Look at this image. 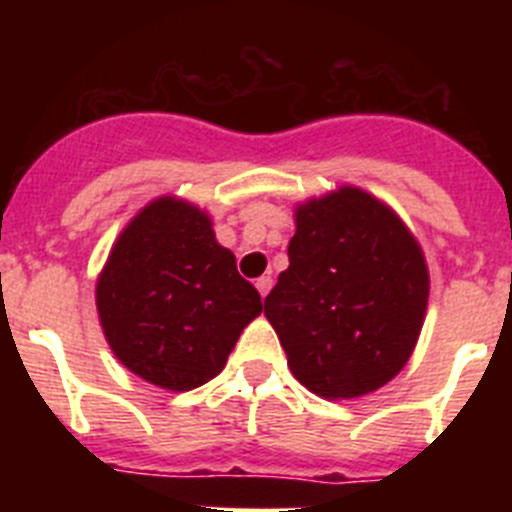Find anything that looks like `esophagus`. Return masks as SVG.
I'll return each instance as SVG.
<instances>
[{"instance_id":"obj_1","label":"esophagus","mask_w":512,"mask_h":512,"mask_svg":"<svg viewBox=\"0 0 512 512\" xmlns=\"http://www.w3.org/2000/svg\"><path fill=\"white\" fill-rule=\"evenodd\" d=\"M256 289H259V295H261V297L269 295V289H271V277H261V279H256Z\"/></svg>"}]
</instances>
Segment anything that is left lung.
I'll list each match as a JSON object with an SVG mask.
<instances>
[{
	"label": "left lung",
	"mask_w": 512,
	"mask_h": 512,
	"mask_svg": "<svg viewBox=\"0 0 512 512\" xmlns=\"http://www.w3.org/2000/svg\"><path fill=\"white\" fill-rule=\"evenodd\" d=\"M289 266L264 300L297 382L354 400L402 372L423 330L431 277L413 230L361 187L295 207Z\"/></svg>",
	"instance_id": "8db88e82"
}]
</instances>
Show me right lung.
I'll return each mask as SVG.
<instances>
[{
    "label": "right lung",
    "mask_w": 512,
    "mask_h": 512,
    "mask_svg": "<svg viewBox=\"0 0 512 512\" xmlns=\"http://www.w3.org/2000/svg\"><path fill=\"white\" fill-rule=\"evenodd\" d=\"M112 354L135 377L187 392L225 369L261 297L220 246L212 217L164 194L130 220L94 287Z\"/></svg>",
    "instance_id": "right-lung-1"
}]
</instances>
